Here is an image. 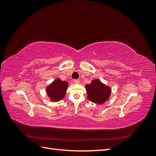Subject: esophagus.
Listing matches in <instances>:
<instances>
[{
  "mask_svg": "<svg viewBox=\"0 0 156 156\" xmlns=\"http://www.w3.org/2000/svg\"><path fill=\"white\" fill-rule=\"evenodd\" d=\"M73 82H74L75 83H79L80 81H79V79H74V80H73Z\"/></svg>",
  "mask_w": 156,
  "mask_h": 156,
  "instance_id": "obj_1",
  "label": "esophagus"
}]
</instances>
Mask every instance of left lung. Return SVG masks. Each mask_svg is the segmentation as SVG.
<instances>
[{
  "label": "left lung",
  "mask_w": 156,
  "mask_h": 156,
  "mask_svg": "<svg viewBox=\"0 0 156 156\" xmlns=\"http://www.w3.org/2000/svg\"><path fill=\"white\" fill-rule=\"evenodd\" d=\"M86 90L88 100L99 104L106 101L111 94V88L101 83L99 79L94 80L91 84H87Z\"/></svg>",
  "instance_id": "8db88e82"
}]
</instances>
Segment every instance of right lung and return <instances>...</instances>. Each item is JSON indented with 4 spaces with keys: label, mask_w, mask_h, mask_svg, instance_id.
<instances>
[{
    "label": "right lung",
    "mask_w": 156,
    "mask_h": 156,
    "mask_svg": "<svg viewBox=\"0 0 156 156\" xmlns=\"http://www.w3.org/2000/svg\"><path fill=\"white\" fill-rule=\"evenodd\" d=\"M68 88V83L61 81L60 79H56L50 86L47 88V92L52 100L58 101L64 97Z\"/></svg>",
    "instance_id": "1"
}]
</instances>
